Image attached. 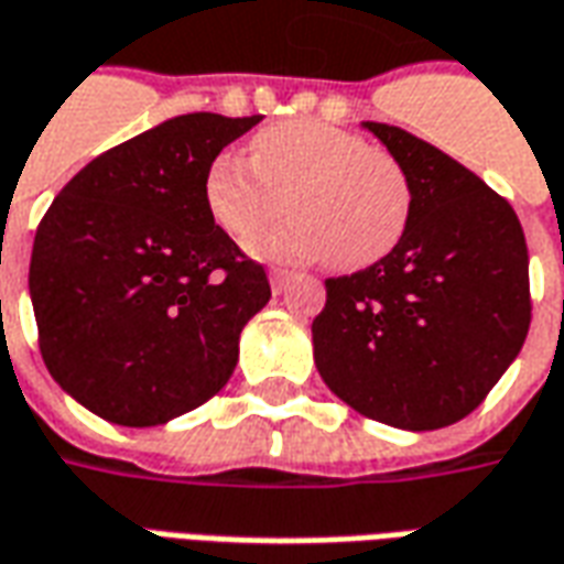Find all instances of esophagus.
Returning a JSON list of instances; mask_svg holds the SVG:
<instances>
[{"instance_id": "esophagus-1", "label": "esophagus", "mask_w": 564, "mask_h": 564, "mask_svg": "<svg viewBox=\"0 0 564 564\" xmlns=\"http://www.w3.org/2000/svg\"><path fill=\"white\" fill-rule=\"evenodd\" d=\"M269 281H271V290H274V293H283V290H286V286H290V281H293V271L271 269Z\"/></svg>"}]
</instances>
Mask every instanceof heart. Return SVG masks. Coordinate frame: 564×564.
I'll list each match as a JSON object with an SVG mask.
<instances>
[{
    "mask_svg": "<svg viewBox=\"0 0 564 564\" xmlns=\"http://www.w3.org/2000/svg\"><path fill=\"white\" fill-rule=\"evenodd\" d=\"M286 227L253 241L265 259L326 253L333 269L357 271L403 238L412 186L403 164L360 133L323 121H286L253 137V161L219 152L204 176V200L228 238L247 243L285 209Z\"/></svg>",
    "mask_w": 564,
    "mask_h": 564,
    "instance_id": "obj_1",
    "label": "heart"
}]
</instances>
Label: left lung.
Here are the masks:
<instances>
[{
	"label": "left lung",
	"instance_id": "1",
	"mask_svg": "<svg viewBox=\"0 0 564 564\" xmlns=\"http://www.w3.org/2000/svg\"><path fill=\"white\" fill-rule=\"evenodd\" d=\"M366 128L403 164L412 210L384 259L326 281L314 364L366 419L436 431L486 400L529 336V247L474 171L403 128Z\"/></svg>",
	"mask_w": 564,
	"mask_h": 564
}]
</instances>
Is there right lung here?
Segmentation results:
<instances>
[{
  "mask_svg": "<svg viewBox=\"0 0 564 564\" xmlns=\"http://www.w3.org/2000/svg\"><path fill=\"white\" fill-rule=\"evenodd\" d=\"M259 121L171 118L97 155L42 216L30 262L39 350L94 415L155 427L235 372L243 323L271 286L214 223L204 176Z\"/></svg>",
  "mask_w": 564,
  "mask_h": 564,
  "instance_id": "add662e5",
  "label": "right lung"
}]
</instances>
